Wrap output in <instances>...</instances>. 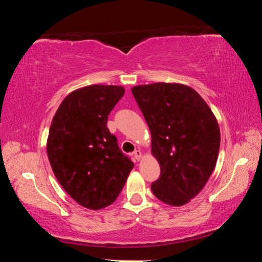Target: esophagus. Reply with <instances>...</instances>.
I'll list each match as a JSON object with an SVG mask.
<instances>
[{
    "instance_id": "34e87169",
    "label": "esophagus",
    "mask_w": 262,
    "mask_h": 262,
    "mask_svg": "<svg viewBox=\"0 0 262 262\" xmlns=\"http://www.w3.org/2000/svg\"><path fill=\"white\" fill-rule=\"evenodd\" d=\"M133 156H134L135 161H140L141 157H142V154H141V150H135L134 152H133Z\"/></svg>"
}]
</instances>
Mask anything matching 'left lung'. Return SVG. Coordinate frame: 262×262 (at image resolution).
Returning a JSON list of instances; mask_svg holds the SVG:
<instances>
[{"label": "left lung", "instance_id": "left-lung-1", "mask_svg": "<svg viewBox=\"0 0 262 262\" xmlns=\"http://www.w3.org/2000/svg\"><path fill=\"white\" fill-rule=\"evenodd\" d=\"M132 92L161 166L152 193L167 205H186L205 187L216 165L221 133L215 115L201 96L184 84L137 85Z\"/></svg>", "mask_w": 262, "mask_h": 262}]
</instances>
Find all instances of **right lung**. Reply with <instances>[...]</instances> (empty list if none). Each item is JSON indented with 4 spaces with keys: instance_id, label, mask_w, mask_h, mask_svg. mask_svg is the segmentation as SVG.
<instances>
[{
    "instance_id": "obj_1",
    "label": "right lung",
    "mask_w": 262,
    "mask_h": 262,
    "mask_svg": "<svg viewBox=\"0 0 262 262\" xmlns=\"http://www.w3.org/2000/svg\"><path fill=\"white\" fill-rule=\"evenodd\" d=\"M123 94L118 85L78 89L63 99L51 123L52 170L66 192L92 210L115 201L134 166L107 128L108 114Z\"/></svg>"
}]
</instances>
